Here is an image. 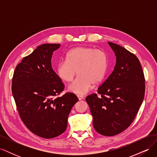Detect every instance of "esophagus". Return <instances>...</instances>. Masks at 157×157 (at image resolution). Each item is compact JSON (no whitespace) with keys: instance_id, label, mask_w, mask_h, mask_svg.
<instances>
[{"instance_id":"obj_1","label":"esophagus","mask_w":157,"mask_h":157,"mask_svg":"<svg viewBox=\"0 0 157 157\" xmlns=\"http://www.w3.org/2000/svg\"><path fill=\"white\" fill-rule=\"evenodd\" d=\"M77 97H78L79 100H81V99H83V98H84V96H82V95H77Z\"/></svg>"}]
</instances>
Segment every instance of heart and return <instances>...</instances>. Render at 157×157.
<instances>
[{
  "label": "heart",
  "mask_w": 157,
  "mask_h": 157,
  "mask_svg": "<svg viewBox=\"0 0 157 157\" xmlns=\"http://www.w3.org/2000/svg\"><path fill=\"white\" fill-rule=\"evenodd\" d=\"M108 58L105 52L92 47L79 46L67 52L66 60L57 65L56 72L58 77L65 82L75 81L69 85V90L77 94H84L92 85L101 82L105 75Z\"/></svg>",
  "instance_id": "1"
}]
</instances>
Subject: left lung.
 Returning a JSON list of instances; mask_svg holds the SVG:
<instances>
[{"label": "left lung", "instance_id": "left-lung-1", "mask_svg": "<svg viewBox=\"0 0 157 157\" xmlns=\"http://www.w3.org/2000/svg\"><path fill=\"white\" fill-rule=\"evenodd\" d=\"M116 56L111 74L86 100L99 134L113 136L130 126L145 96V77L138 58L123 47L109 42Z\"/></svg>", "mask_w": 157, "mask_h": 157}]
</instances>
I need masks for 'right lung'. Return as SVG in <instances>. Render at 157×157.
Instances as JSON below:
<instances>
[{
    "mask_svg": "<svg viewBox=\"0 0 157 157\" xmlns=\"http://www.w3.org/2000/svg\"><path fill=\"white\" fill-rule=\"evenodd\" d=\"M59 44H44L25 56L13 72L12 92L21 121L35 135L50 139L63 133L73 106V93L58 97L65 86L52 67L51 58Z\"/></svg>",
    "mask_w": 157,
    "mask_h": 157,
    "instance_id": "add662e5",
    "label": "right lung"
}]
</instances>
